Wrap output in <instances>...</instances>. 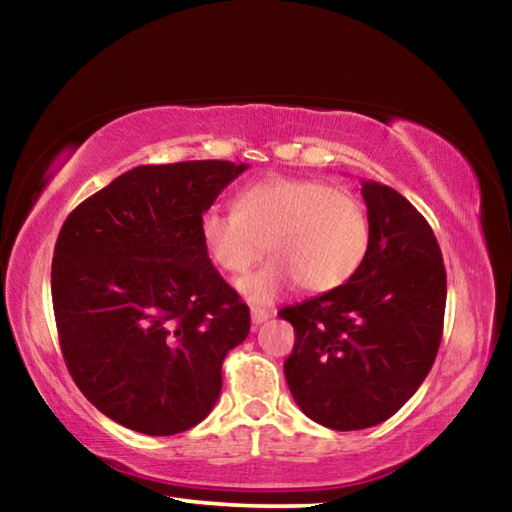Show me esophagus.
Listing matches in <instances>:
<instances>
[{
    "instance_id": "34e87169",
    "label": "esophagus",
    "mask_w": 512,
    "mask_h": 512,
    "mask_svg": "<svg viewBox=\"0 0 512 512\" xmlns=\"http://www.w3.org/2000/svg\"><path fill=\"white\" fill-rule=\"evenodd\" d=\"M271 316H273V311L259 309V307H250V318H253V325H262Z\"/></svg>"
}]
</instances>
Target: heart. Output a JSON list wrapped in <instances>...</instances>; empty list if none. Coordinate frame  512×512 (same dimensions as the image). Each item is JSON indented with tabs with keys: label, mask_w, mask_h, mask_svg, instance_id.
Wrapping results in <instances>:
<instances>
[{
	"label": "heart",
	"mask_w": 512,
	"mask_h": 512,
	"mask_svg": "<svg viewBox=\"0 0 512 512\" xmlns=\"http://www.w3.org/2000/svg\"><path fill=\"white\" fill-rule=\"evenodd\" d=\"M212 262L244 275L266 250L271 262L239 284V291L268 305L300 284L307 293L343 287L370 248L368 212L357 196L323 180L268 176L244 187L232 212L210 207L198 223Z\"/></svg>",
	"instance_id": "1"
}]
</instances>
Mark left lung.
Here are the masks:
<instances>
[{
	"mask_svg": "<svg viewBox=\"0 0 512 512\" xmlns=\"http://www.w3.org/2000/svg\"><path fill=\"white\" fill-rule=\"evenodd\" d=\"M370 248L343 287L284 307L296 329L284 361L293 400L327 429L391 418L429 375L443 336L447 275L427 219L402 194L361 180Z\"/></svg>",
	"mask_w": 512,
	"mask_h": 512,
	"instance_id": "obj_1",
	"label": "left lung"
}]
</instances>
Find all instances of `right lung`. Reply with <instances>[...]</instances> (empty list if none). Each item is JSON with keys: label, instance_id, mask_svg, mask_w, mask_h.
Segmentation results:
<instances>
[{"label": "right lung", "instance_id": "1", "mask_svg": "<svg viewBox=\"0 0 512 512\" xmlns=\"http://www.w3.org/2000/svg\"><path fill=\"white\" fill-rule=\"evenodd\" d=\"M246 164L194 160L121 173L67 216L51 298L81 393L121 427L173 436L207 418L250 311L201 241V216Z\"/></svg>", "mask_w": 512, "mask_h": 512}]
</instances>
